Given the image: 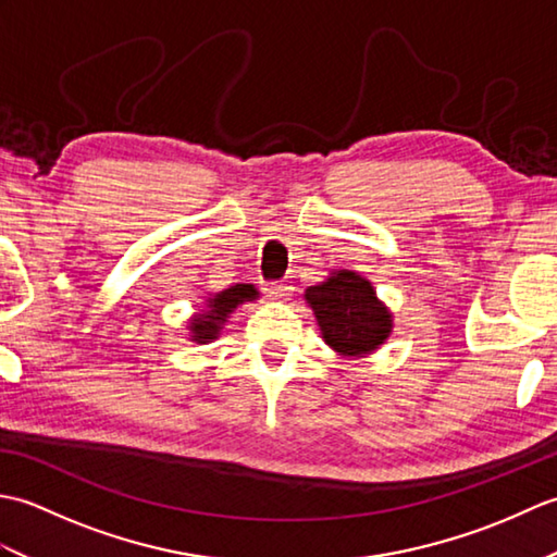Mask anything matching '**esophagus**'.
Returning <instances> with one entry per match:
<instances>
[{"label":"esophagus","instance_id":"34e87169","mask_svg":"<svg viewBox=\"0 0 557 557\" xmlns=\"http://www.w3.org/2000/svg\"><path fill=\"white\" fill-rule=\"evenodd\" d=\"M289 285L287 282H270V285L265 287V292H268V297H272V299H277V301H285L287 297H289Z\"/></svg>","mask_w":557,"mask_h":557}]
</instances>
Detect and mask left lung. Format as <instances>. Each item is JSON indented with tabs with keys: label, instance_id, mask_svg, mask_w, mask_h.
I'll list each match as a JSON object with an SVG mask.
<instances>
[{
	"label": "left lung",
	"instance_id": "left-lung-1",
	"mask_svg": "<svg viewBox=\"0 0 557 557\" xmlns=\"http://www.w3.org/2000/svg\"><path fill=\"white\" fill-rule=\"evenodd\" d=\"M304 297L313 309L325 345L339 357L359 359L373 354L393 333V313L359 272H330L325 282L306 289Z\"/></svg>",
	"mask_w": 557,
	"mask_h": 557
}]
</instances>
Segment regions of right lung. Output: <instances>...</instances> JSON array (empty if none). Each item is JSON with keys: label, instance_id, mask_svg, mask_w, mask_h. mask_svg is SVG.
<instances>
[{"label": "right lung", "instance_id": "1", "mask_svg": "<svg viewBox=\"0 0 557 557\" xmlns=\"http://www.w3.org/2000/svg\"><path fill=\"white\" fill-rule=\"evenodd\" d=\"M258 289L253 285H232L230 289H222L212 297L206 299V309L196 313L191 321H188V330H191V337L198 345H208V342L220 335L222 325L227 323L230 313L236 306L244 301H256Z\"/></svg>", "mask_w": 557, "mask_h": 557}]
</instances>
